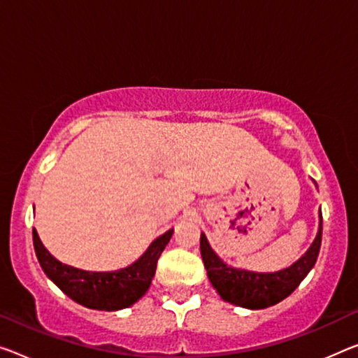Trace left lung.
Masks as SVG:
<instances>
[{"label": "left lung", "mask_w": 358, "mask_h": 358, "mask_svg": "<svg viewBox=\"0 0 358 358\" xmlns=\"http://www.w3.org/2000/svg\"><path fill=\"white\" fill-rule=\"evenodd\" d=\"M318 232L309 250L289 267L277 272H252L229 266L214 252L206 235L201 234V259L214 289L224 301L251 310L266 309L288 298L317 262L322 245V210L318 211Z\"/></svg>", "instance_id": "8db88e82"}]
</instances>
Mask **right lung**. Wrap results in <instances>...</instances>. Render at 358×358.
Instances as JSON below:
<instances>
[{"instance_id":"1","label":"right lung","mask_w":358,"mask_h":358,"mask_svg":"<svg viewBox=\"0 0 358 358\" xmlns=\"http://www.w3.org/2000/svg\"><path fill=\"white\" fill-rule=\"evenodd\" d=\"M174 229L158 236L139 259L118 271L90 272L57 261L43 246L33 229V246L48 278L78 304L96 310H120L133 306L150 288L158 257L171 240Z\"/></svg>"}]
</instances>
